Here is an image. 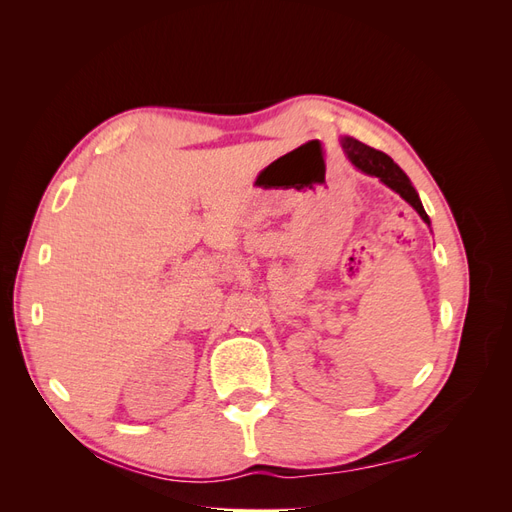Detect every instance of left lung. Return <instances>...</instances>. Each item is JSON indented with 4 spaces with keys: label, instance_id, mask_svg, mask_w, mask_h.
<instances>
[{
    "label": "left lung",
    "instance_id": "8db88e82",
    "mask_svg": "<svg viewBox=\"0 0 512 512\" xmlns=\"http://www.w3.org/2000/svg\"><path fill=\"white\" fill-rule=\"evenodd\" d=\"M342 147H344V153L348 156V160L356 168H359L361 173L378 177L384 185H389L393 192H397L401 198L406 200V203H410L416 209V213L421 215L423 222L429 226V218L421 205V198H418L416 190L412 188L408 175L389 156H386V153H382L374 147H367L365 143L356 141V138H350V136L342 138Z\"/></svg>",
    "mask_w": 512,
    "mask_h": 512
}]
</instances>
